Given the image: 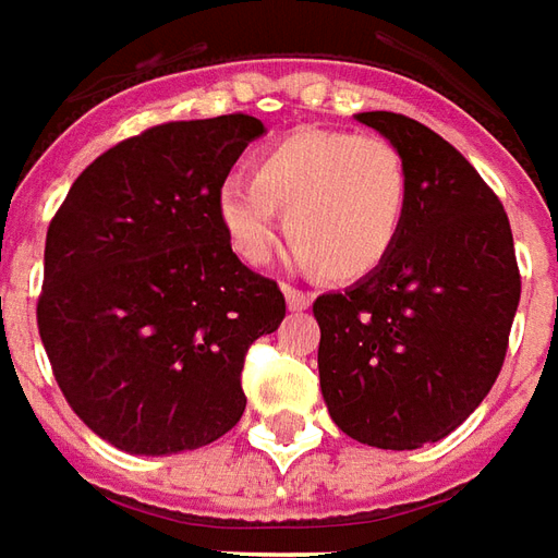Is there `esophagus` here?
I'll use <instances>...</instances> for the list:
<instances>
[{
	"label": "esophagus",
	"mask_w": 558,
	"mask_h": 558,
	"mask_svg": "<svg viewBox=\"0 0 558 558\" xmlns=\"http://www.w3.org/2000/svg\"><path fill=\"white\" fill-rule=\"evenodd\" d=\"M284 300H288V308H294V312H303V308L312 306V294L300 291L294 284H284Z\"/></svg>",
	"instance_id": "obj_1"
}]
</instances>
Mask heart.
I'll use <instances>...</instances> for the list:
<instances>
[{"label":"heart","mask_w":558,"mask_h":558,"mask_svg":"<svg viewBox=\"0 0 558 558\" xmlns=\"http://www.w3.org/2000/svg\"><path fill=\"white\" fill-rule=\"evenodd\" d=\"M410 202L401 150L377 133L296 130L255 162V181L229 178L217 193L231 250L262 267L274 258L279 210L294 262L329 279H363L392 255Z\"/></svg>","instance_id":"heart-1"}]
</instances>
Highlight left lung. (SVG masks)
Returning a JSON list of instances; mask_svg holds the SVG:
<instances>
[{
  "instance_id": "left-lung-1",
  "label": "left lung",
  "mask_w": 558,
  "mask_h": 558,
  "mask_svg": "<svg viewBox=\"0 0 558 558\" xmlns=\"http://www.w3.org/2000/svg\"><path fill=\"white\" fill-rule=\"evenodd\" d=\"M410 174L396 250L374 274L315 300L320 392L348 437L418 449L470 416L506 363L520 303L502 202L461 150L398 112H360Z\"/></svg>"
}]
</instances>
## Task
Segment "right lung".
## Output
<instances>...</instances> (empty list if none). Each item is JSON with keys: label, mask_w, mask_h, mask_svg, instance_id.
Listing matches in <instances>:
<instances>
[{"label": "right lung", "mask_w": 558, "mask_h": 558, "mask_svg": "<svg viewBox=\"0 0 558 558\" xmlns=\"http://www.w3.org/2000/svg\"><path fill=\"white\" fill-rule=\"evenodd\" d=\"M262 133L243 112L142 130L52 217L40 341L73 413L116 449H198L246 410L243 360L282 324L284 296L231 252L217 193Z\"/></svg>", "instance_id": "obj_1"}]
</instances>
